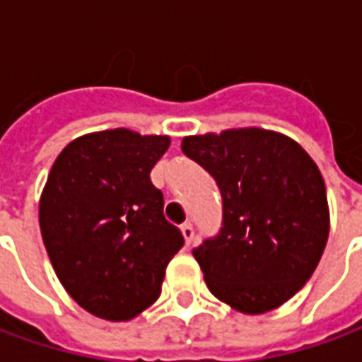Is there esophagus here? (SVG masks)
Returning <instances> with one entry per match:
<instances>
[{"mask_svg": "<svg viewBox=\"0 0 362 362\" xmlns=\"http://www.w3.org/2000/svg\"><path fill=\"white\" fill-rule=\"evenodd\" d=\"M182 235H184V238H186V244H192V240H194V225L192 223H184L182 225Z\"/></svg>", "mask_w": 362, "mask_h": 362, "instance_id": "34e87169", "label": "esophagus"}]
</instances>
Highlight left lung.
Wrapping results in <instances>:
<instances>
[{"instance_id":"obj_1","label":"left lung","mask_w":362,"mask_h":362,"mask_svg":"<svg viewBox=\"0 0 362 362\" xmlns=\"http://www.w3.org/2000/svg\"><path fill=\"white\" fill-rule=\"evenodd\" d=\"M182 151L211 174L223 197L219 233L194 248L209 291L244 314L287 303L327 243L318 166L296 141L258 127L184 137Z\"/></svg>"}]
</instances>
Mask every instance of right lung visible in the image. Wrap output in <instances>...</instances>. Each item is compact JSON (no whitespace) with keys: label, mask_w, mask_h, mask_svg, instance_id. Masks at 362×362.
Segmentation results:
<instances>
[{"label":"right lung","mask_w":362,"mask_h":362,"mask_svg":"<svg viewBox=\"0 0 362 362\" xmlns=\"http://www.w3.org/2000/svg\"><path fill=\"white\" fill-rule=\"evenodd\" d=\"M168 145L166 135L96 132L69 143L48 174L44 246L71 298L98 318L122 322L149 308L184 246L149 176Z\"/></svg>","instance_id":"obj_1"}]
</instances>
